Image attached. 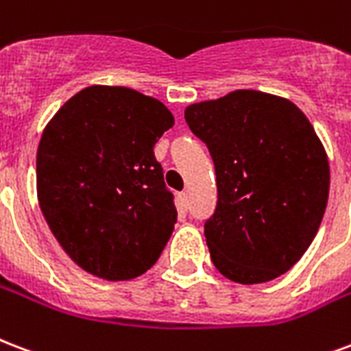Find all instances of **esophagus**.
<instances>
[{
    "mask_svg": "<svg viewBox=\"0 0 351 351\" xmlns=\"http://www.w3.org/2000/svg\"><path fill=\"white\" fill-rule=\"evenodd\" d=\"M178 200H180L182 210H187V206H189V195H187V191H182V193L178 195Z\"/></svg>",
    "mask_w": 351,
    "mask_h": 351,
    "instance_id": "1",
    "label": "esophagus"
}]
</instances>
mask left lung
<instances>
[{"label":"left lung","mask_w":351,"mask_h":351,"mask_svg":"<svg viewBox=\"0 0 351 351\" xmlns=\"http://www.w3.org/2000/svg\"><path fill=\"white\" fill-rule=\"evenodd\" d=\"M184 117L215 165L217 206L204 235L217 271L245 285L287 272L315 239L330 195V164L309 119L256 90L191 104Z\"/></svg>","instance_id":"left-lung-1"}]
</instances>
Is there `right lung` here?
Segmentation results:
<instances>
[{
  "mask_svg": "<svg viewBox=\"0 0 351 351\" xmlns=\"http://www.w3.org/2000/svg\"><path fill=\"white\" fill-rule=\"evenodd\" d=\"M175 117L123 86L80 90L45 127L36 152L40 210L75 263L119 282L151 269L176 223L154 145Z\"/></svg>",
  "mask_w": 351,
  "mask_h": 351,
  "instance_id": "add662e5",
  "label": "right lung"
}]
</instances>
